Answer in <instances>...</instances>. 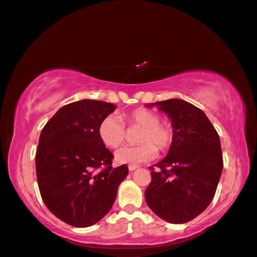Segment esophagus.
Returning <instances> with one entry per match:
<instances>
[{
	"instance_id": "1",
	"label": "esophagus",
	"mask_w": 257,
	"mask_h": 257,
	"mask_svg": "<svg viewBox=\"0 0 257 257\" xmlns=\"http://www.w3.org/2000/svg\"><path fill=\"white\" fill-rule=\"evenodd\" d=\"M136 169H139V166L137 165H129V171H135Z\"/></svg>"
}]
</instances>
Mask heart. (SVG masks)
Wrapping results in <instances>:
<instances>
[{"label":"heart","mask_w":257,"mask_h":257,"mask_svg":"<svg viewBox=\"0 0 257 257\" xmlns=\"http://www.w3.org/2000/svg\"><path fill=\"white\" fill-rule=\"evenodd\" d=\"M122 118L130 127L142 128L139 135V146L122 147L115 153V161L118 164H141L153 161L157 156V148L166 150L171 146L175 130L169 122L160 121L156 111L147 108H137L124 114ZM97 134L104 146L117 148L124 142L125 127L120 117L109 115L100 122Z\"/></svg>","instance_id":"obj_1"}]
</instances>
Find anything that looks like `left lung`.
I'll list each match as a JSON object with an SVG mask.
<instances>
[{"label": "left lung", "mask_w": 257, "mask_h": 257, "mask_svg": "<svg viewBox=\"0 0 257 257\" xmlns=\"http://www.w3.org/2000/svg\"><path fill=\"white\" fill-rule=\"evenodd\" d=\"M168 115L175 130L166 157L151 170L146 201L155 214L171 223H185L207 208L222 172L221 144L216 130L199 108L180 99L149 103Z\"/></svg>", "instance_id": "1"}]
</instances>
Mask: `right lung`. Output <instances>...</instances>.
Returning a JSON list of instances; mask_svg holds the SVG:
<instances>
[{"mask_svg":"<svg viewBox=\"0 0 257 257\" xmlns=\"http://www.w3.org/2000/svg\"><path fill=\"white\" fill-rule=\"evenodd\" d=\"M115 108L88 99L68 103L50 118L39 136V192L50 212L71 226L89 227L100 221L128 175L127 165L111 166L113 154L97 134L100 122Z\"/></svg>","mask_w":257,"mask_h":257,"instance_id":"right-lung-1","label":"right lung"}]
</instances>
